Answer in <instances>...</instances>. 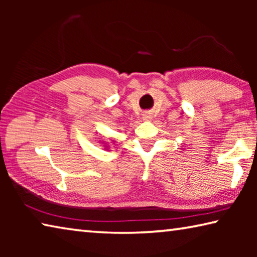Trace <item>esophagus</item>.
I'll list each match as a JSON object with an SVG mask.
<instances>
[{
	"label": "esophagus",
	"instance_id": "esophagus-1",
	"mask_svg": "<svg viewBox=\"0 0 257 257\" xmlns=\"http://www.w3.org/2000/svg\"><path fill=\"white\" fill-rule=\"evenodd\" d=\"M150 118H151V115H149V114H146V115L144 116V119H146V120L150 119Z\"/></svg>",
	"mask_w": 257,
	"mask_h": 257
}]
</instances>
